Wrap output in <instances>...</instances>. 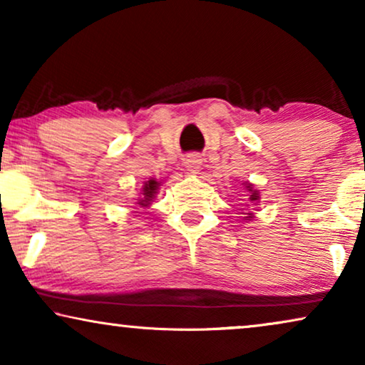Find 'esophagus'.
<instances>
[{
	"label": "esophagus",
	"mask_w": 365,
	"mask_h": 365,
	"mask_svg": "<svg viewBox=\"0 0 365 365\" xmlns=\"http://www.w3.org/2000/svg\"><path fill=\"white\" fill-rule=\"evenodd\" d=\"M184 166H186L187 171L196 173L201 168V158L197 154H189V156L184 158Z\"/></svg>",
	"instance_id": "1"
}]
</instances>
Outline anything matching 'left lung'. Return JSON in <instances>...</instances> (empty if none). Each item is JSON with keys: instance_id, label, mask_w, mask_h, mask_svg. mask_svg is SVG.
Here are the masks:
<instances>
[{"instance_id": "1", "label": "left lung", "mask_w": 365, "mask_h": 365, "mask_svg": "<svg viewBox=\"0 0 365 365\" xmlns=\"http://www.w3.org/2000/svg\"><path fill=\"white\" fill-rule=\"evenodd\" d=\"M249 191H252V189H251V184H249ZM249 199H251V201H257V199H259V196H257V194H256V191H254L252 194H251V197H249ZM244 214H246V212H244ZM252 216H251V212H249V216H247V219H251Z\"/></svg>"}]
</instances>
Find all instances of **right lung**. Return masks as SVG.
<instances>
[{"mask_svg":"<svg viewBox=\"0 0 365 365\" xmlns=\"http://www.w3.org/2000/svg\"><path fill=\"white\" fill-rule=\"evenodd\" d=\"M156 186H158V182L154 181V179H151V181H149L146 186H144V201H141V204L143 206H146V202L149 201V199H151L154 194H156Z\"/></svg>","mask_w":365,"mask_h":365,"instance_id":"right-lung-1","label":"right lung"}]
</instances>
